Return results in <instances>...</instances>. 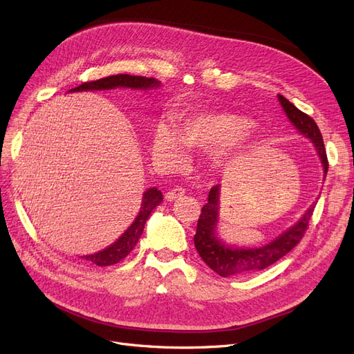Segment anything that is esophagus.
I'll list each match as a JSON object with an SVG mask.
<instances>
[{
  "mask_svg": "<svg viewBox=\"0 0 354 354\" xmlns=\"http://www.w3.org/2000/svg\"><path fill=\"white\" fill-rule=\"evenodd\" d=\"M185 193H186L185 189L180 187V186H176V187H173L171 190H168V192L165 193V199L171 202V201H174V199H177V198H181Z\"/></svg>",
  "mask_w": 354,
  "mask_h": 354,
  "instance_id": "esophagus-1",
  "label": "esophagus"
}]
</instances>
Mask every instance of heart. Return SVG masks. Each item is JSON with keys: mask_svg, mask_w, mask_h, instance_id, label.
<instances>
[{"mask_svg": "<svg viewBox=\"0 0 354 354\" xmlns=\"http://www.w3.org/2000/svg\"><path fill=\"white\" fill-rule=\"evenodd\" d=\"M249 129V121L230 113H205L183 117L176 123V134L165 126L155 133L153 148L161 161L174 168L186 160L185 148H214L239 140Z\"/></svg>", "mask_w": 354, "mask_h": 354, "instance_id": "obj_1", "label": "heart"}]
</instances>
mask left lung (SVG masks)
I'll use <instances>...</instances> for the list:
<instances>
[{"label":"left lung","mask_w":354,"mask_h":354,"mask_svg":"<svg viewBox=\"0 0 354 354\" xmlns=\"http://www.w3.org/2000/svg\"><path fill=\"white\" fill-rule=\"evenodd\" d=\"M279 104L283 105L288 120L301 133L303 136L312 140L316 152H318L324 167V173L328 171V158L324 146V139L319 127L316 126L315 120L300 111L283 95H278ZM315 205L304 212L300 221L293 227L272 240L262 248L240 249L230 248L216 237V225L219 218V185L209 190L208 203L203 205L201 216L198 219L196 234H194V248H196L202 261L208 265L214 272L221 277H245L253 272H258L271 266L277 261L286 256L291 249L299 245L304 233L309 227Z\"/></svg>","instance_id":"8db88e82"}]
</instances>
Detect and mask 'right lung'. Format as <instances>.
<instances>
[{
	"label": "right lung",
	"mask_w": 354,
	"mask_h": 354,
	"mask_svg": "<svg viewBox=\"0 0 354 354\" xmlns=\"http://www.w3.org/2000/svg\"><path fill=\"white\" fill-rule=\"evenodd\" d=\"M131 88V89H149V88H158L160 82L155 80L153 77H143V76H130V75H114L108 76L100 80L84 82L80 86L70 89L68 92H80V91H106V89H115V88ZM162 202V193L156 187H151L145 192L143 202L140 212L138 214L136 219L133 224L124 231V234L121 236L111 246L93 254L83 256V259L91 261L92 263L98 266H108L120 262L124 259L126 256L136 246L139 241L146 221L152 212L155 206H158Z\"/></svg>",
	"instance_id": "1"
}]
</instances>
